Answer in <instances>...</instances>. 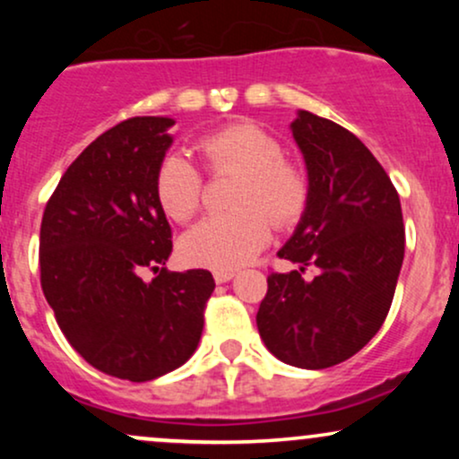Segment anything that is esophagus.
<instances>
[{"label": "esophagus", "mask_w": 459, "mask_h": 459, "mask_svg": "<svg viewBox=\"0 0 459 459\" xmlns=\"http://www.w3.org/2000/svg\"><path fill=\"white\" fill-rule=\"evenodd\" d=\"M233 276H235L233 270H215L213 272V278H215V282H218V284L233 281Z\"/></svg>", "instance_id": "esophagus-1"}]
</instances>
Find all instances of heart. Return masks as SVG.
Instances as JSON below:
<instances>
[{"mask_svg":"<svg viewBox=\"0 0 459 459\" xmlns=\"http://www.w3.org/2000/svg\"><path fill=\"white\" fill-rule=\"evenodd\" d=\"M198 149L213 170H241L230 204L233 212L215 213L187 230L181 239L183 256L194 265H244L265 247L272 221L291 226L308 203V178L296 163L282 160L273 135L250 123H237L200 140ZM155 192L163 212L187 222L203 203V177L186 152L172 151L157 166Z\"/></svg>","mask_w":459,"mask_h":459,"instance_id":"b5f03b06","label":"heart"}]
</instances>
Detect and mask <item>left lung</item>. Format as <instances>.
I'll return each mask as SVG.
<instances>
[{
    "label": "left lung",
    "instance_id": "left-lung-1",
    "mask_svg": "<svg viewBox=\"0 0 459 459\" xmlns=\"http://www.w3.org/2000/svg\"><path fill=\"white\" fill-rule=\"evenodd\" d=\"M291 134L308 203L278 256L298 267L267 276L256 328L278 360L325 368L360 351L386 319L403 263L402 203L351 131L299 109ZM308 264L316 276L307 281Z\"/></svg>",
    "mask_w": 459,
    "mask_h": 459
}]
</instances>
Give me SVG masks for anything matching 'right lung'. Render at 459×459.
I'll return each instance as SVG.
<instances>
[{
	"mask_svg": "<svg viewBox=\"0 0 459 459\" xmlns=\"http://www.w3.org/2000/svg\"><path fill=\"white\" fill-rule=\"evenodd\" d=\"M172 125L135 116L99 135L40 224V284L57 325L83 360L129 382L166 376L196 351L215 289L207 270H166L172 233L155 175Z\"/></svg>",
	"mask_w": 459,
	"mask_h": 459,
	"instance_id": "1",
	"label": "right lung"
}]
</instances>
